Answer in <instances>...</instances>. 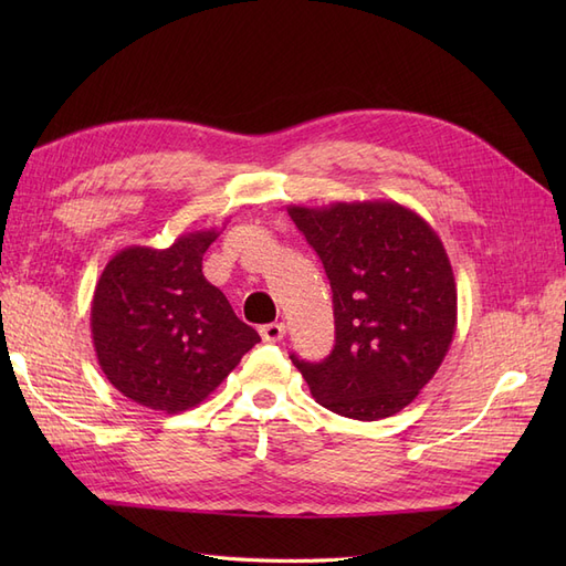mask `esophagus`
<instances>
[{
	"label": "esophagus",
	"mask_w": 566,
	"mask_h": 566,
	"mask_svg": "<svg viewBox=\"0 0 566 566\" xmlns=\"http://www.w3.org/2000/svg\"><path fill=\"white\" fill-rule=\"evenodd\" d=\"M264 342H281L285 337V323H266L260 328Z\"/></svg>",
	"instance_id": "esophagus-1"
}]
</instances>
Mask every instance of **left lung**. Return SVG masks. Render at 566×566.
I'll list each match as a JSON object with an SVG mask.
<instances>
[{"mask_svg":"<svg viewBox=\"0 0 566 566\" xmlns=\"http://www.w3.org/2000/svg\"><path fill=\"white\" fill-rule=\"evenodd\" d=\"M333 290L335 347L290 356L314 399L354 420L399 413L434 378L458 321L449 254L434 229L391 200L290 205Z\"/></svg>","mask_w":566,"mask_h":566,"instance_id":"1","label":"left lung"}]
</instances>
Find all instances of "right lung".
Wrapping results in <instances>:
<instances>
[{
	"mask_svg": "<svg viewBox=\"0 0 566 566\" xmlns=\"http://www.w3.org/2000/svg\"><path fill=\"white\" fill-rule=\"evenodd\" d=\"M217 231L165 248L129 245L106 264L92 300V339L108 382L134 403L179 413L205 401L260 335L202 276Z\"/></svg>",
	"mask_w": 566,
	"mask_h": 566,
	"instance_id": "1",
	"label": "right lung"
}]
</instances>
